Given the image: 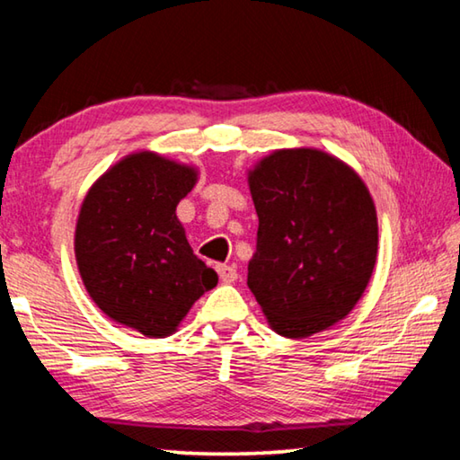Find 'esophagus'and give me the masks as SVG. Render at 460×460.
Instances as JSON below:
<instances>
[{
    "label": "esophagus",
    "instance_id": "1",
    "mask_svg": "<svg viewBox=\"0 0 460 460\" xmlns=\"http://www.w3.org/2000/svg\"><path fill=\"white\" fill-rule=\"evenodd\" d=\"M217 271H219L221 282H225V284H233L237 279V270L231 266H217Z\"/></svg>",
    "mask_w": 460,
    "mask_h": 460
}]
</instances>
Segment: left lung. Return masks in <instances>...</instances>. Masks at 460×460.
<instances>
[{
	"label": "left lung",
	"mask_w": 460,
	"mask_h": 460,
	"mask_svg": "<svg viewBox=\"0 0 460 460\" xmlns=\"http://www.w3.org/2000/svg\"><path fill=\"white\" fill-rule=\"evenodd\" d=\"M258 245L247 286L271 331L306 339L361 300L377 261V211L355 170L318 147H282L247 170Z\"/></svg>",
	"instance_id": "left-lung-1"
}]
</instances>
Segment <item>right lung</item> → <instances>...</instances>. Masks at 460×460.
<instances>
[{"label": "right lung", "mask_w": 460, "mask_h": 460, "mask_svg": "<svg viewBox=\"0 0 460 460\" xmlns=\"http://www.w3.org/2000/svg\"><path fill=\"white\" fill-rule=\"evenodd\" d=\"M199 168L139 150L101 174L81 202L75 260L84 290L113 323L162 339L219 276L192 253L176 207Z\"/></svg>", "instance_id": "right-lung-1"}]
</instances>
